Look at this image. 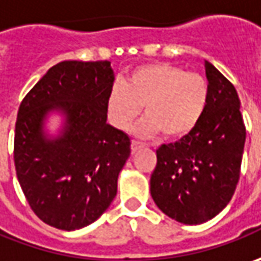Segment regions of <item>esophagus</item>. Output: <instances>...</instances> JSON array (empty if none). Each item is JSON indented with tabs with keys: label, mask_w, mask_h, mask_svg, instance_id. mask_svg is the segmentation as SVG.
I'll use <instances>...</instances> for the list:
<instances>
[{
	"label": "esophagus",
	"mask_w": 261,
	"mask_h": 261,
	"mask_svg": "<svg viewBox=\"0 0 261 261\" xmlns=\"http://www.w3.org/2000/svg\"><path fill=\"white\" fill-rule=\"evenodd\" d=\"M143 146H144L143 143H140V141H136V140H133V141H131V151H133V153H136V151H137L139 148L143 147Z\"/></svg>",
	"instance_id": "34e87169"
}]
</instances>
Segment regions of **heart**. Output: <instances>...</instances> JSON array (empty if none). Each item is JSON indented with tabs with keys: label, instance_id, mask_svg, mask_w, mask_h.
I'll use <instances>...</instances> for the list:
<instances>
[{
	"label": "heart",
	"instance_id": "heart-1",
	"mask_svg": "<svg viewBox=\"0 0 261 261\" xmlns=\"http://www.w3.org/2000/svg\"><path fill=\"white\" fill-rule=\"evenodd\" d=\"M208 98L205 77L156 62L133 69L125 84L117 82L110 88L107 114L115 128L127 130L143 107L146 118L136 128L139 134L162 133L165 139H180L201 121Z\"/></svg>",
	"mask_w": 261,
	"mask_h": 261
}]
</instances>
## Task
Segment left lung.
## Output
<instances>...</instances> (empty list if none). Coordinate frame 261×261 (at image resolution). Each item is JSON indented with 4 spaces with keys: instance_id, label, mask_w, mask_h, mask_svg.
<instances>
[{
    "instance_id": "1",
    "label": "left lung",
    "mask_w": 261,
    "mask_h": 261,
    "mask_svg": "<svg viewBox=\"0 0 261 261\" xmlns=\"http://www.w3.org/2000/svg\"><path fill=\"white\" fill-rule=\"evenodd\" d=\"M210 98L188 136L156 150L150 193L169 218L196 225L218 215L240 179L246 127L234 85L205 60Z\"/></svg>"
}]
</instances>
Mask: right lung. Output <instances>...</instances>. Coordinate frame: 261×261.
Masks as SVG:
<instances>
[{
  "mask_svg": "<svg viewBox=\"0 0 261 261\" xmlns=\"http://www.w3.org/2000/svg\"><path fill=\"white\" fill-rule=\"evenodd\" d=\"M111 62L65 60L25 95L15 122L14 163L20 186L43 222L65 231L96 221L114 201L130 158V137L107 122ZM62 115L56 136L50 113Z\"/></svg>",
  "mask_w": 261,
  "mask_h": 261,
  "instance_id": "1",
  "label": "right lung"
}]
</instances>
